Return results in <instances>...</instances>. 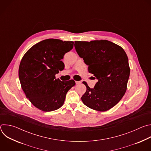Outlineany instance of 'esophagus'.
Instances as JSON below:
<instances>
[{
  "label": "esophagus",
  "instance_id": "34e87169",
  "mask_svg": "<svg viewBox=\"0 0 151 151\" xmlns=\"http://www.w3.org/2000/svg\"><path fill=\"white\" fill-rule=\"evenodd\" d=\"M75 83L76 85H78V84H80L81 83V81H75Z\"/></svg>",
  "mask_w": 151,
  "mask_h": 151
}]
</instances>
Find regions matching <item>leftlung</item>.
Here are the masks:
<instances>
[{"label": "left lung", "instance_id": "1", "mask_svg": "<svg viewBox=\"0 0 151 151\" xmlns=\"http://www.w3.org/2000/svg\"><path fill=\"white\" fill-rule=\"evenodd\" d=\"M79 56L88 66V72L98 79L94 88L85 82L87 91L82 96L83 104L98 111H106L115 106L127 90L130 69L124 50L107 40L75 41Z\"/></svg>", "mask_w": 151, "mask_h": 151}]
</instances>
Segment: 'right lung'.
<instances>
[{
	"label": "right lung",
	"mask_w": 151,
	"mask_h": 151,
	"mask_svg": "<svg viewBox=\"0 0 151 151\" xmlns=\"http://www.w3.org/2000/svg\"><path fill=\"white\" fill-rule=\"evenodd\" d=\"M73 42L48 39L33 45L20 62L18 76L29 101L40 110L50 112L61 107L68 91L75 85L71 79L61 81L55 75L64 68V54Z\"/></svg>",
	"instance_id": "1"
}]
</instances>
